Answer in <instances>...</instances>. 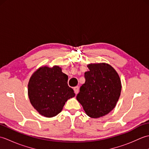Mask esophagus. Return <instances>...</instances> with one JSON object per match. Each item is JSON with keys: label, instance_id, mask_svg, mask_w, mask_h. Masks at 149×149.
<instances>
[{"label": "esophagus", "instance_id": "34e87169", "mask_svg": "<svg viewBox=\"0 0 149 149\" xmlns=\"http://www.w3.org/2000/svg\"><path fill=\"white\" fill-rule=\"evenodd\" d=\"M74 92L75 94H77L79 92V87L78 86H75L74 88Z\"/></svg>", "mask_w": 149, "mask_h": 149}]
</instances>
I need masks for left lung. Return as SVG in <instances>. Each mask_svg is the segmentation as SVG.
Here are the masks:
<instances>
[{"mask_svg":"<svg viewBox=\"0 0 149 149\" xmlns=\"http://www.w3.org/2000/svg\"><path fill=\"white\" fill-rule=\"evenodd\" d=\"M88 68L77 100L88 116L99 118L115 108L121 93V81L115 70L106 63L89 64Z\"/></svg>","mask_w":149,"mask_h":149,"instance_id":"8db88e82","label":"left lung"}]
</instances>
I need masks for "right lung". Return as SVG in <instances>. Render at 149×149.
<instances>
[{
    "label": "right lung",
    "instance_id": "right-lung-1",
    "mask_svg": "<svg viewBox=\"0 0 149 149\" xmlns=\"http://www.w3.org/2000/svg\"><path fill=\"white\" fill-rule=\"evenodd\" d=\"M30 102L40 115L53 117L61 111L68 99L75 96L68 76L58 66H43L34 73L28 84Z\"/></svg>",
    "mask_w": 149,
    "mask_h": 149
}]
</instances>
